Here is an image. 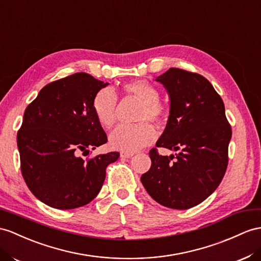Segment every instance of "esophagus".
<instances>
[{
  "mask_svg": "<svg viewBox=\"0 0 261 261\" xmlns=\"http://www.w3.org/2000/svg\"><path fill=\"white\" fill-rule=\"evenodd\" d=\"M133 155H135V152H122L121 153V158H124V159H130Z\"/></svg>",
  "mask_w": 261,
  "mask_h": 261,
  "instance_id": "obj_1",
  "label": "esophagus"
}]
</instances>
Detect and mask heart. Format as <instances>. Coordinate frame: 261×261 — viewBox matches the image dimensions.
I'll list each match as a JSON object with an SVG mask.
<instances>
[{"label": "heart", "mask_w": 261, "mask_h": 261, "mask_svg": "<svg viewBox=\"0 0 261 261\" xmlns=\"http://www.w3.org/2000/svg\"><path fill=\"white\" fill-rule=\"evenodd\" d=\"M126 96L141 102L135 125H120L109 137L112 149L123 152H135L151 144L156 132L148 121L160 122L165 116L164 106L159 101L160 92L154 86L145 80H132L123 85ZM118 97L112 89L106 87L98 90L92 99V110L97 121L105 129H110L116 122Z\"/></svg>", "instance_id": "obj_1"}]
</instances>
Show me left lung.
I'll use <instances>...</instances> for the list:
<instances>
[{"label": "left lung", "instance_id": "1", "mask_svg": "<svg viewBox=\"0 0 261 261\" xmlns=\"http://www.w3.org/2000/svg\"><path fill=\"white\" fill-rule=\"evenodd\" d=\"M170 96V116L158 148L178 151L160 155L153 148L151 168L141 176L149 195L165 207L189 210L222 182L228 164L231 128L223 99L199 73L170 68L156 77Z\"/></svg>", "mask_w": 261, "mask_h": 261}]
</instances>
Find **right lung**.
<instances>
[{"instance_id": "obj_1", "label": "right lung", "mask_w": 261, "mask_h": 261, "mask_svg": "<svg viewBox=\"0 0 261 261\" xmlns=\"http://www.w3.org/2000/svg\"><path fill=\"white\" fill-rule=\"evenodd\" d=\"M108 85L76 72L46 85L25 109L17 132L21 171L44 204L72 210L90 203L102 188L107 166L119 159V152L89 160L79 155L108 141L92 110L95 93Z\"/></svg>"}]
</instances>
